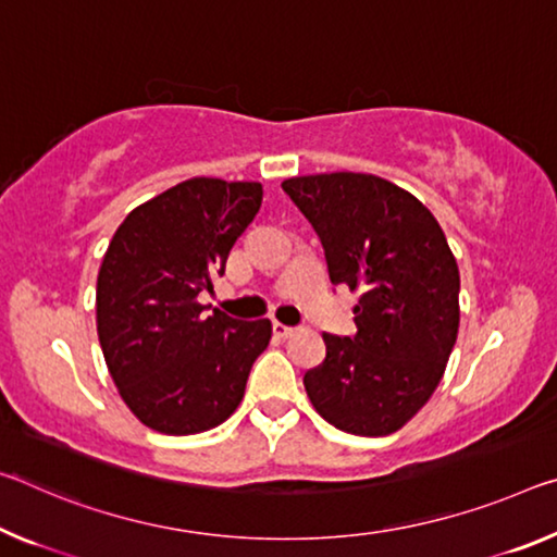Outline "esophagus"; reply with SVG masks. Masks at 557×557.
<instances>
[{"label":"esophagus","mask_w":557,"mask_h":557,"mask_svg":"<svg viewBox=\"0 0 557 557\" xmlns=\"http://www.w3.org/2000/svg\"><path fill=\"white\" fill-rule=\"evenodd\" d=\"M272 332H275V337L287 339V337H293V334H295V326H287L282 322H272Z\"/></svg>","instance_id":"esophagus-1"}]
</instances>
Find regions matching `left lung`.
<instances>
[{
  "mask_svg": "<svg viewBox=\"0 0 557 557\" xmlns=\"http://www.w3.org/2000/svg\"><path fill=\"white\" fill-rule=\"evenodd\" d=\"M282 188L320 235L330 280L361 293L355 337L322 334L305 374L314 411L347 434L386 436L436 392L458 337V264L419 198L369 173L287 178Z\"/></svg>",
  "mask_w": 557,
  "mask_h": 557,
  "instance_id": "8db88e82",
  "label": "left lung"
}]
</instances>
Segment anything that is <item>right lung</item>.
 <instances>
[{
  "mask_svg": "<svg viewBox=\"0 0 557 557\" xmlns=\"http://www.w3.org/2000/svg\"><path fill=\"white\" fill-rule=\"evenodd\" d=\"M260 202V183L190 178L140 202L111 237L96 282V332L121 399L158 434L223 423L270 344V320L206 317L198 302Z\"/></svg>",
  "mask_w": 557,
  "mask_h": 557,
  "instance_id": "1",
  "label": "right lung"
}]
</instances>
